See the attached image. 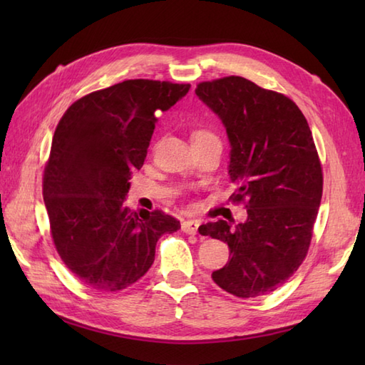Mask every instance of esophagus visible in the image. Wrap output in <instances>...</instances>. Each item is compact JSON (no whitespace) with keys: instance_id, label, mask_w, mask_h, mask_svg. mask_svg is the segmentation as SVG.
<instances>
[{"instance_id":"obj_1","label":"esophagus","mask_w":365,"mask_h":365,"mask_svg":"<svg viewBox=\"0 0 365 365\" xmlns=\"http://www.w3.org/2000/svg\"><path fill=\"white\" fill-rule=\"evenodd\" d=\"M199 229V221L196 220H187L182 222V230L188 235H196Z\"/></svg>"}]
</instances>
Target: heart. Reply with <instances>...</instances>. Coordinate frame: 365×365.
Here are the masks:
<instances>
[{
	"instance_id": "obj_1",
	"label": "heart",
	"mask_w": 365,
	"mask_h": 365,
	"mask_svg": "<svg viewBox=\"0 0 365 365\" xmlns=\"http://www.w3.org/2000/svg\"><path fill=\"white\" fill-rule=\"evenodd\" d=\"M199 133H204V131H199Z\"/></svg>"
}]
</instances>
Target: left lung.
Instances as JSON below:
<instances>
[{"label": "left lung", "instance_id": "obj_1", "mask_svg": "<svg viewBox=\"0 0 365 365\" xmlns=\"http://www.w3.org/2000/svg\"><path fill=\"white\" fill-rule=\"evenodd\" d=\"M196 96L221 119L230 143L229 175L247 220L199 227L227 243L230 259L212 273L238 298L274 292L304 260L323 191L322 165L304 114L289 97L242 76L197 84Z\"/></svg>", "mask_w": 365, "mask_h": 365}]
</instances>
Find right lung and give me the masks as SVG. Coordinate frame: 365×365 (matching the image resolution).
<instances>
[{
	"instance_id": "1",
	"label": "right lung",
	"mask_w": 365,
	"mask_h": 365,
	"mask_svg": "<svg viewBox=\"0 0 365 365\" xmlns=\"http://www.w3.org/2000/svg\"><path fill=\"white\" fill-rule=\"evenodd\" d=\"M190 84L127 80L68 108L54 131L43 173V200L56 251L86 287L118 292L141 279L163 234L180 221L123 205L141 169L157 115Z\"/></svg>"
}]
</instances>
